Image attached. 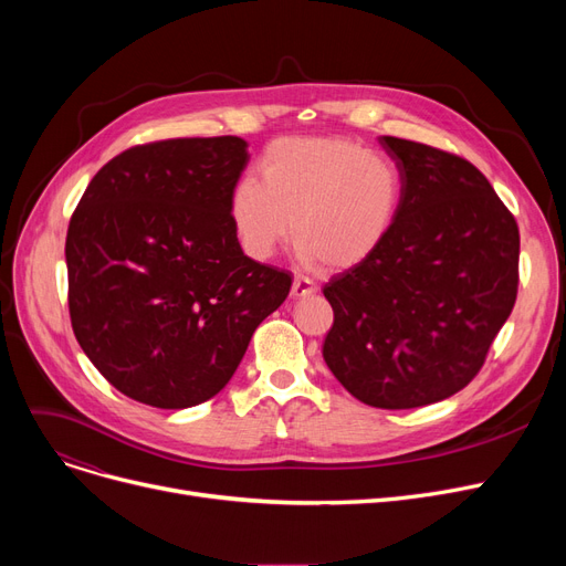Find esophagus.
Returning <instances> with one entry per match:
<instances>
[{"label":"esophagus","mask_w":566,"mask_h":566,"mask_svg":"<svg viewBox=\"0 0 566 566\" xmlns=\"http://www.w3.org/2000/svg\"><path fill=\"white\" fill-rule=\"evenodd\" d=\"M316 291V286L305 280V277H295L293 284H291V295L293 298H307V295H312Z\"/></svg>","instance_id":"esophagus-1"}]
</instances>
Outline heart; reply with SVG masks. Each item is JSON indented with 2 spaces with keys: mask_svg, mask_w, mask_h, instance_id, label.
Masks as SVG:
<instances>
[{
  "mask_svg": "<svg viewBox=\"0 0 566 566\" xmlns=\"http://www.w3.org/2000/svg\"><path fill=\"white\" fill-rule=\"evenodd\" d=\"M259 178L229 192V222L254 261L273 259L291 229L298 256L331 271L369 261L397 227L403 178L397 165L344 137H284L259 158Z\"/></svg>",
  "mask_w": 566,
  "mask_h": 566,
  "instance_id": "1",
  "label": "heart"
}]
</instances>
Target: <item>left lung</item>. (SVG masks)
Returning <instances> with one entry per match:
<instances>
[{
	"label": "left lung",
	"instance_id": "1",
	"mask_svg": "<svg viewBox=\"0 0 566 566\" xmlns=\"http://www.w3.org/2000/svg\"><path fill=\"white\" fill-rule=\"evenodd\" d=\"M403 178L395 231L323 286V360L367 406L403 410L463 390L510 318L518 227L486 176L440 148L378 137Z\"/></svg>",
	"mask_w": 566,
	"mask_h": 566
}]
</instances>
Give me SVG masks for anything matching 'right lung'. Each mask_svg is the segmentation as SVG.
I'll use <instances>...</instances> for the list:
<instances>
[{
  "instance_id": "1",
  "label": "right lung",
  "mask_w": 566,
  "mask_h": 566,
  "mask_svg": "<svg viewBox=\"0 0 566 566\" xmlns=\"http://www.w3.org/2000/svg\"><path fill=\"white\" fill-rule=\"evenodd\" d=\"M241 137L165 139L112 158L66 235L69 310L86 358L126 397L190 408L216 397L291 275L238 245L229 192Z\"/></svg>"
}]
</instances>
